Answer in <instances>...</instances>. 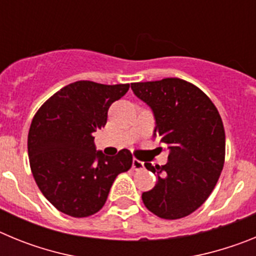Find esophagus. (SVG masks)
Here are the masks:
<instances>
[{"mask_svg": "<svg viewBox=\"0 0 256 256\" xmlns=\"http://www.w3.org/2000/svg\"><path fill=\"white\" fill-rule=\"evenodd\" d=\"M132 166L134 170H141V169H144V162H141L138 159H133Z\"/></svg>", "mask_w": 256, "mask_h": 256, "instance_id": "esophagus-1", "label": "esophagus"}]
</instances>
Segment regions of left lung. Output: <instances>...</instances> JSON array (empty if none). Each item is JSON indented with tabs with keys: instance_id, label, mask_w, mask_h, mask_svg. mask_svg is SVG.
I'll list each match as a JSON object with an SVG mask.
<instances>
[{
	"instance_id": "8db88e82",
	"label": "left lung",
	"mask_w": 256,
	"mask_h": 256,
	"mask_svg": "<svg viewBox=\"0 0 256 256\" xmlns=\"http://www.w3.org/2000/svg\"><path fill=\"white\" fill-rule=\"evenodd\" d=\"M152 108L155 134L168 144V162L144 166L158 183L142 194L144 206L162 219H180L204 204L226 158V133L218 108L195 84L180 78L130 84Z\"/></svg>"
}]
</instances>
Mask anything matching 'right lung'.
I'll use <instances>...</instances> for the list:
<instances>
[{
  "label": "right lung",
  "mask_w": 256,
  "mask_h": 256,
  "mask_svg": "<svg viewBox=\"0 0 256 256\" xmlns=\"http://www.w3.org/2000/svg\"><path fill=\"white\" fill-rule=\"evenodd\" d=\"M128 90V83L78 80L52 94L33 116L29 164L38 188L58 212L74 218L97 212L118 174L132 166L130 150L105 156L96 151L94 137L105 126L110 105Z\"/></svg>",
  "instance_id": "obj_1"
}]
</instances>
